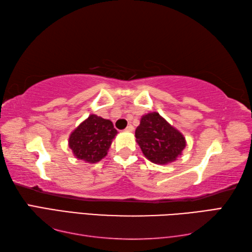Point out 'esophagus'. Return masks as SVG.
<instances>
[{
	"instance_id": "esophagus-1",
	"label": "esophagus",
	"mask_w": 252,
	"mask_h": 252,
	"mask_svg": "<svg viewBox=\"0 0 252 252\" xmlns=\"http://www.w3.org/2000/svg\"><path fill=\"white\" fill-rule=\"evenodd\" d=\"M126 132H133V131H134V126H131V125H129V126H126Z\"/></svg>"
}]
</instances>
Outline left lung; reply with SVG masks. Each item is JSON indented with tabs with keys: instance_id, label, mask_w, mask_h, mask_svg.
<instances>
[{
	"instance_id": "obj_1",
	"label": "left lung",
	"mask_w": 252,
	"mask_h": 252,
	"mask_svg": "<svg viewBox=\"0 0 252 252\" xmlns=\"http://www.w3.org/2000/svg\"><path fill=\"white\" fill-rule=\"evenodd\" d=\"M135 137L144 156L157 164L174 161L186 146L184 135L158 112H149L142 117Z\"/></svg>"
}]
</instances>
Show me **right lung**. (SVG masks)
Segmentation results:
<instances>
[{
  "label": "right lung",
  "mask_w": 252,
  "mask_h": 252,
  "mask_svg": "<svg viewBox=\"0 0 252 252\" xmlns=\"http://www.w3.org/2000/svg\"><path fill=\"white\" fill-rule=\"evenodd\" d=\"M117 133L110 120L90 115L71 132L69 147L76 158L88 163L98 162L108 153Z\"/></svg>",
  "instance_id": "right-lung-1"
}]
</instances>
